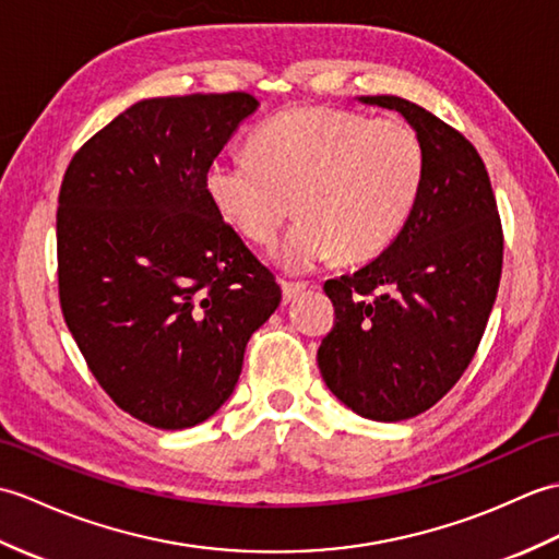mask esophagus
<instances>
[{
  "instance_id": "esophagus-1",
  "label": "esophagus",
  "mask_w": 559,
  "mask_h": 559,
  "mask_svg": "<svg viewBox=\"0 0 559 559\" xmlns=\"http://www.w3.org/2000/svg\"><path fill=\"white\" fill-rule=\"evenodd\" d=\"M306 289H308V284H304V282H282V299L292 301L299 294H304Z\"/></svg>"
}]
</instances>
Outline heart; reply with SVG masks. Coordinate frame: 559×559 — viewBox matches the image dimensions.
<instances>
[{"label":"heart","mask_w":559,"mask_h":559,"mask_svg":"<svg viewBox=\"0 0 559 559\" xmlns=\"http://www.w3.org/2000/svg\"><path fill=\"white\" fill-rule=\"evenodd\" d=\"M251 153L219 155L205 189L243 239L275 243L284 219L301 217L280 248L292 272L340 253H382L412 219L426 183V145L404 119L308 105L270 117L251 135Z\"/></svg>","instance_id":"heart-1"}]
</instances>
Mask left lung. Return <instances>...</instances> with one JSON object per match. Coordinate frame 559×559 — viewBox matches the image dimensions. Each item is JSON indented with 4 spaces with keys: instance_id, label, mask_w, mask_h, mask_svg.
Segmentation results:
<instances>
[{
    "instance_id": "1",
    "label": "left lung",
    "mask_w": 559,
    "mask_h": 559,
    "mask_svg": "<svg viewBox=\"0 0 559 559\" xmlns=\"http://www.w3.org/2000/svg\"><path fill=\"white\" fill-rule=\"evenodd\" d=\"M426 145V183L412 219L384 251L325 282L334 328L320 342L322 380L364 418L404 420L448 394L474 358L502 275V222L488 169L462 133L396 95Z\"/></svg>"
}]
</instances>
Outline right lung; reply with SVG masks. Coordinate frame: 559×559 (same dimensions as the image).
I'll list each match as a JSON object with an SVG mask.
<instances>
[{"instance_id": "add662e5", "label": "right lung", "mask_w": 559, "mask_h": 559, "mask_svg": "<svg viewBox=\"0 0 559 559\" xmlns=\"http://www.w3.org/2000/svg\"><path fill=\"white\" fill-rule=\"evenodd\" d=\"M255 109L248 93L141 100L79 147L61 181V313L109 400L153 428L213 416L282 301L205 189Z\"/></svg>"}]
</instances>
